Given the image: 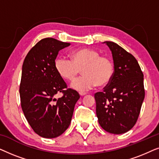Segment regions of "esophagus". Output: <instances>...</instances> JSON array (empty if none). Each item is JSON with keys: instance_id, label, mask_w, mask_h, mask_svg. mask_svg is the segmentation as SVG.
I'll return each instance as SVG.
<instances>
[{"instance_id": "1", "label": "esophagus", "mask_w": 159, "mask_h": 159, "mask_svg": "<svg viewBox=\"0 0 159 159\" xmlns=\"http://www.w3.org/2000/svg\"><path fill=\"white\" fill-rule=\"evenodd\" d=\"M79 94H80V96H83V95H86V93H83V92H80V93H79Z\"/></svg>"}]
</instances>
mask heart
<instances>
[{
    "label": "heart",
    "instance_id": "b5f03b06",
    "mask_svg": "<svg viewBox=\"0 0 159 159\" xmlns=\"http://www.w3.org/2000/svg\"><path fill=\"white\" fill-rule=\"evenodd\" d=\"M71 60L58 56L54 67L63 79L72 81L82 69V77L75 80L71 87L76 90L84 92L97 85H107L114 75V64L111 59L101 56L96 50L81 48L70 53Z\"/></svg>",
    "mask_w": 159,
    "mask_h": 159
}]
</instances>
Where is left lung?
I'll return each instance as SVG.
<instances>
[{
  "label": "left lung",
  "mask_w": 159,
  "mask_h": 159,
  "mask_svg": "<svg viewBox=\"0 0 159 159\" xmlns=\"http://www.w3.org/2000/svg\"><path fill=\"white\" fill-rule=\"evenodd\" d=\"M111 51L113 79L95 94L96 115L101 127L112 134L131 129L138 121L145 98L143 73L136 58L116 43L104 42Z\"/></svg>",
  "instance_id": "left-lung-1"
}]
</instances>
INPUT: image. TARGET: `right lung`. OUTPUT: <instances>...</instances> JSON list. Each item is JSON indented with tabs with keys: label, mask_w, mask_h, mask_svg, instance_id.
I'll return each mask as SVG.
<instances>
[{
	"label": "right lung",
	"mask_w": 159,
	"mask_h": 159,
	"mask_svg": "<svg viewBox=\"0 0 159 159\" xmlns=\"http://www.w3.org/2000/svg\"><path fill=\"white\" fill-rule=\"evenodd\" d=\"M69 45L52 38L42 39L24 61L19 85L21 106L32 129L43 138H54L66 131L80 98L54 67L58 51ZM60 92L62 97L55 99Z\"/></svg>",
	"instance_id": "add662e5"
}]
</instances>
